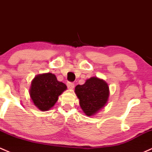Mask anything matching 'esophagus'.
I'll return each instance as SVG.
<instances>
[{
    "mask_svg": "<svg viewBox=\"0 0 152 152\" xmlns=\"http://www.w3.org/2000/svg\"><path fill=\"white\" fill-rule=\"evenodd\" d=\"M66 84H67V86L69 88H73L74 87V82H71V81H68L67 83H66Z\"/></svg>",
    "mask_w": 152,
    "mask_h": 152,
    "instance_id": "1",
    "label": "esophagus"
}]
</instances>
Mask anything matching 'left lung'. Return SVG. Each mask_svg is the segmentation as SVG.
Wrapping results in <instances>:
<instances>
[{
	"mask_svg": "<svg viewBox=\"0 0 152 152\" xmlns=\"http://www.w3.org/2000/svg\"><path fill=\"white\" fill-rule=\"evenodd\" d=\"M75 93L85 114L91 116L106 104L109 95L108 84L98 78L92 77L83 85H77Z\"/></svg>",
	"mask_w": 152,
	"mask_h": 152,
	"instance_id": "left-lung-1",
	"label": "left lung"
}]
</instances>
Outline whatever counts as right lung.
<instances>
[{
  "mask_svg": "<svg viewBox=\"0 0 152 152\" xmlns=\"http://www.w3.org/2000/svg\"><path fill=\"white\" fill-rule=\"evenodd\" d=\"M67 88L66 84L58 81L54 74H40L31 83V98L41 111H47L54 106L58 97Z\"/></svg>",
  "mask_w": 152,
  "mask_h": 152,
  "instance_id": "obj_1",
  "label": "right lung"
}]
</instances>
